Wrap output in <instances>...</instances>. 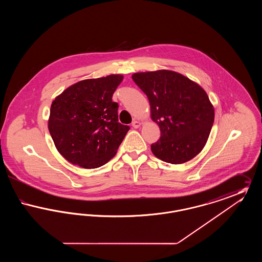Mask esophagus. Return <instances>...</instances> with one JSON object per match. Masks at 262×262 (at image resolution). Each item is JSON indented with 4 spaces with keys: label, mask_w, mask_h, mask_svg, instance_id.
<instances>
[{
    "label": "esophagus",
    "mask_w": 262,
    "mask_h": 262,
    "mask_svg": "<svg viewBox=\"0 0 262 262\" xmlns=\"http://www.w3.org/2000/svg\"><path fill=\"white\" fill-rule=\"evenodd\" d=\"M140 125H141V123L139 122V121H137V120H135L134 122H133V124H132V125L135 127V128H137V127H139L140 126Z\"/></svg>",
    "instance_id": "1"
}]
</instances>
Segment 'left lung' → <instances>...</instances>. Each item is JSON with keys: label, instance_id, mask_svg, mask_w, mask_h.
Instances as JSON below:
<instances>
[{"label": "left lung", "instance_id": "obj_1", "mask_svg": "<svg viewBox=\"0 0 262 262\" xmlns=\"http://www.w3.org/2000/svg\"><path fill=\"white\" fill-rule=\"evenodd\" d=\"M133 79L149 100L151 119L161 137L151 144L164 162L182 164L203 149L214 122V108L204 89L173 71L137 73Z\"/></svg>", "mask_w": 262, "mask_h": 262}]
</instances>
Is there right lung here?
Instances as JSON below:
<instances>
[{"mask_svg":"<svg viewBox=\"0 0 262 262\" xmlns=\"http://www.w3.org/2000/svg\"><path fill=\"white\" fill-rule=\"evenodd\" d=\"M122 75L78 81L62 91L51 105L48 128L56 148L75 165L94 169L110 161L128 125L118 121L113 102Z\"/></svg>","mask_w":262,"mask_h":262,"instance_id":"right-lung-1","label":"right lung"}]
</instances>
